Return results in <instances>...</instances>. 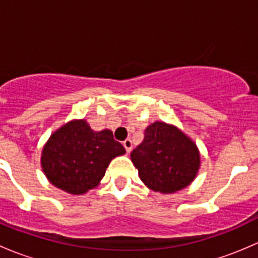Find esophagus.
<instances>
[{
	"instance_id": "34e87169",
	"label": "esophagus",
	"mask_w": 258,
	"mask_h": 258,
	"mask_svg": "<svg viewBox=\"0 0 258 258\" xmlns=\"http://www.w3.org/2000/svg\"><path fill=\"white\" fill-rule=\"evenodd\" d=\"M122 145H123V147L126 148L127 153H130V152H131V150H132V141H131V140H130V139L124 140V141L122 142Z\"/></svg>"
}]
</instances>
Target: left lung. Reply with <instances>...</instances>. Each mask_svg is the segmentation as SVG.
<instances>
[{
  "label": "left lung",
  "mask_w": 258,
  "mask_h": 258,
  "mask_svg": "<svg viewBox=\"0 0 258 258\" xmlns=\"http://www.w3.org/2000/svg\"><path fill=\"white\" fill-rule=\"evenodd\" d=\"M145 186L168 195L192 183L201 166L200 151L175 124L156 121L145 130L144 141L131 152Z\"/></svg>",
  "instance_id": "obj_1"
}]
</instances>
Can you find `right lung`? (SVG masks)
<instances>
[{
    "label": "right lung",
    "instance_id": "1",
    "mask_svg": "<svg viewBox=\"0 0 258 258\" xmlns=\"http://www.w3.org/2000/svg\"><path fill=\"white\" fill-rule=\"evenodd\" d=\"M126 153L112 131H93L86 119H72L49 136L41 167L49 183L71 195L98 186L111 161Z\"/></svg>",
    "mask_w": 258,
    "mask_h": 258
}]
</instances>
